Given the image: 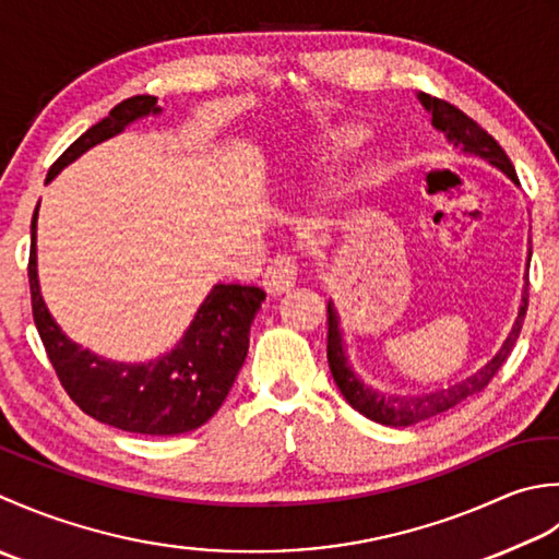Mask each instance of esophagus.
Listing matches in <instances>:
<instances>
[{"label": "esophagus", "mask_w": 559, "mask_h": 559, "mask_svg": "<svg viewBox=\"0 0 559 559\" xmlns=\"http://www.w3.org/2000/svg\"><path fill=\"white\" fill-rule=\"evenodd\" d=\"M263 282L265 289L275 296L289 292L296 282V263L289 255H277L275 260H270Z\"/></svg>", "instance_id": "esophagus-1"}]
</instances>
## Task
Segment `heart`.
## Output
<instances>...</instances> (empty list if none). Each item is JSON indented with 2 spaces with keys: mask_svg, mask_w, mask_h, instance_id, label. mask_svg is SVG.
Listing matches in <instances>:
<instances>
[{
  "mask_svg": "<svg viewBox=\"0 0 559 559\" xmlns=\"http://www.w3.org/2000/svg\"><path fill=\"white\" fill-rule=\"evenodd\" d=\"M364 144V132L361 130H345L340 132L333 144H330V156L333 158H347L355 154L359 146Z\"/></svg>",
  "mask_w": 559,
  "mask_h": 559,
  "instance_id": "obj_1",
  "label": "heart"
}]
</instances>
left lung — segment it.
Masks as SVG:
<instances>
[{"label": "left lung", "mask_w": 559, "mask_h": 559, "mask_svg": "<svg viewBox=\"0 0 559 559\" xmlns=\"http://www.w3.org/2000/svg\"><path fill=\"white\" fill-rule=\"evenodd\" d=\"M417 98H419V104L425 106V110L431 112V124H435L439 132H443L449 144L459 146L463 154L483 158V162L499 168L519 186L514 166H511L507 152L497 144L492 134H487L473 118L465 116V112L455 106L447 104V100L431 98L429 94H419ZM528 263H531V250H528ZM526 309H528V267H526V287H523V294H521L516 321H514V325H511L502 347L497 349V355L489 359L485 367L471 373L468 379L447 385V389L415 393V395H391V393L371 389V385L364 383L357 376V371L352 369V364L347 359L343 330H340V316L335 311V304L328 301L330 373H333V379H335L337 389H340V393H343L345 401L355 407L359 415L373 419V423L385 425V427H409V425L425 423V419L449 413V409H453L455 405H461L463 401H468V397L485 391V385L492 381V376L507 361L509 352L514 349V343L519 340L521 325H523V318H526Z\"/></svg>", "instance_id": "obj_1"}]
</instances>
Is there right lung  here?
<instances>
[{
	"label": "right lung",
	"mask_w": 559,
	"mask_h": 559,
	"mask_svg": "<svg viewBox=\"0 0 559 559\" xmlns=\"http://www.w3.org/2000/svg\"><path fill=\"white\" fill-rule=\"evenodd\" d=\"M158 112L162 106L156 104V96L122 100L67 146L50 166L45 183L91 146L120 134L134 120ZM36 224L38 207L31 222L28 258L33 321L67 395L98 423L134 435L174 437L207 423L226 401L243 367L250 325L265 301V292L243 284H214L174 349L150 361H112L72 343L45 306L38 282Z\"/></svg>",
	"instance_id": "add662e5"
}]
</instances>
